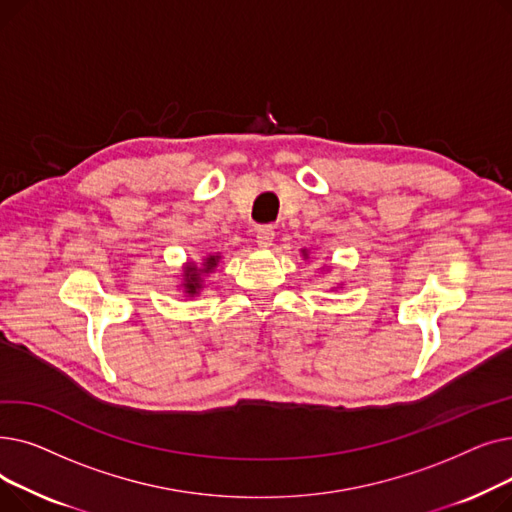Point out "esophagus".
<instances>
[{
	"mask_svg": "<svg viewBox=\"0 0 512 512\" xmlns=\"http://www.w3.org/2000/svg\"><path fill=\"white\" fill-rule=\"evenodd\" d=\"M274 242V230L270 226H263L257 230V245L259 249H270Z\"/></svg>",
	"mask_w": 512,
	"mask_h": 512,
	"instance_id": "1",
	"label": "esophagus"
}]
</instances>
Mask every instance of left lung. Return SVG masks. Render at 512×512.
<instances>
[{"mask_svg":"<svg viewBox=\"0 0 512 512\" xmlns=\"http://www.w3.org/2000/svg\"><path fill=\"white\" fill-rule=\"evenodd\" d=\"M301 255H303V259H305V261L309 259V251H307V249H301ZM324 270H330V265H326Z\"/></svg>","mask_w":512,"mask_h":512,"instance_id":"8db88e82","label":"left lung"}]
</instances>
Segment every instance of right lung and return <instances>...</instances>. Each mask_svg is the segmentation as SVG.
I'll use <instances>...</instances> for the list:
<instances>
[{"instance_id":"add662e5","label":"right lung","mask_w":512,"mask_h":512,"mask_svg":"<svg viewBox=\"0 0 512 512\" xmlns=\"http://www.w3.org/2000/svg\"><path fill=\"white\" fill-rule=\"evenodd\" d=\"M220 259H222L220 253H211V255L203 257L201 263L186 261V263L182 265V274H180L178 290L182 292L184 299H195V297H199L203 286H205V278L215 272V267H218Z\"/></svg>"}]
</instances>
